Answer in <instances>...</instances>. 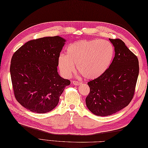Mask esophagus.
<instances>
[{"label": "esophagus", "mask_w": 148, "mask_h": 148, "mask_svg": "<svg viewBox=\"0 0 148 148\" xmlns=\"http://www.w3.org/2000/svg\"><path fill=\"white\" fill-rule=\"evenodd\" d=\"M72 84H74V85L78 86V85H80L81 83L79 82V81H72Z\"/></svg>", "instance_id": "esophagus-1"}]
</instances>
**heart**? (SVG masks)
<instances>
[{
	"mask_svg": "<svg viewBox=\"0 0 148 148\" xmlns=\"http://www.w3.org/2000/svg\"><path fill=\"white\" fill-rule=\"evenodd\" d=\"M114 55L112 44L105 40H81L69 45L66 55L58 56L60 70L66 77L73 74L75 65L87 79H97L109 67Z\"/></svg>",
	"mask_w": 148,
	"mask_h": 148,
	"instance_id": "heart-1",
	"label": "heart"
}]
</instances>
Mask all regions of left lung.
Returning a JSON list of instances; mask_svg holds the SVG:
<instances>
[{"mask_svg":"<svg viewBox=\"0 0 148 148\" xmlns=\"http://www.w3.org/2000/svg\"><path fill=\"white\" fill-rule=\"evenodd\" d=\"M109 40L115 55L108 70L88 83L90 93L86 98L87 108L94 114L106 116L114 114L132 100L139 76V61L119 39Z\"/></svg>","mask_w":148,"mask_h":148,"instance_id":"left-lung-1","label":"left lung"}]
</instances>
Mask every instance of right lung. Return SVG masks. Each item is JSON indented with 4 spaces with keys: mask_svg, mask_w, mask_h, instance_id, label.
Segmentation results:
<instances>
[{
    "mask_svg": "<svg viewBox=\"0 0 148 148\" xmlns=\"http://www.w3.org/2000/svg\"><path fill=\"white\" fill-rule=\"evenodd\" d=\"M65 42L59 36L31 40L12 56L10 73L14 97L30 111H51L57 106L65 86L71 84L57 71Z\"/></svg>",
    "mask_w": 148,
    "mask_h": 148,
    "instance_id": "add662e5",
    "label": "right lung"
}]
</instances>
